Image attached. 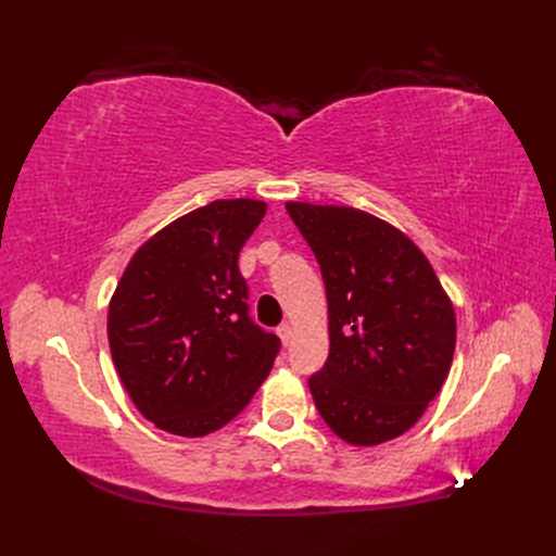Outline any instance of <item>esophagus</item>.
<instances>
[{
  "label": "esophagus",
  "mask_w": 556,
  "mask_h": 556,
  "mask_svg": "<svg viewBox=\"0 0 556 556\" xmlns=\"http://www.w3.org/2000/svg\"><path fill=\"white\" fill-rule=\"evenodd\" d=\"M278 336H280L282 345H290V341H292V327H290L288 323H282V325L278 327Z\"/></svg>",
  "instance_id": "1"
}]
</instances>
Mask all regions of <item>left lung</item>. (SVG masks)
Wrapping results in <instances>:
<instances>
[{"label": "left lung", "mask_w": 556, "mask_h": 556, "mask_svg": "<svg viewBox=\"0 0 556 556\" xmlns=\"http://www.w3.org/2000/svg\"><path fill=\"white\" fill-rule=\"evenodd\" d=\"M323 271L329 357L308 378L315 406L350 445L406 433L443 387L457 319L406 233L352 206L285 204Z\"/></svg>", "instance_id": "left-lung-1"}]
</instances>
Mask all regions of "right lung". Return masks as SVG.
I'll list each match as a JSON object with an SVG mask.
<instances>
[{
    "instance_id": "obj_1",
    "label": "right lung",
    "mask_w": 556,
    "mask_h": 556,
    "mask_svg": "<svg viewBox=\"0 0 556 556\" xmlns=\"http://www.w3.org/2000/svg\"><path fill=\"white\" fill-rule=\"evenodd\" d=\"M264 201L217 199L129 260L109 304V345L134 406L162 431L213 433L260 390L280 339L248 315L239 252Z\"/></svg>"
}]
</instances>
